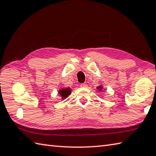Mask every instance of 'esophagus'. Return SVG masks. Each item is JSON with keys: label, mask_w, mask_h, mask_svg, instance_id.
Listing matches in <instances>:
<instances>
[{"label": "esophagus", "mask_w": 156, "mask_h": 156, "mask_svg": "<svg viewBox=\"0 0 156 156\" xmlns=\"http://www.w3.org/2000/svg\"><path fill=\"white\" fill-rule=\"evenodd\" d=\"M80 87L83 88H87L88 87V85L86 83H82L80 84Z\"/></svg>", "instance_id": "1"}]
</instances>
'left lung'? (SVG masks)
Instances as JSON below:
<instances>
[{
	"instance_id": "obj_1",
	"label": "left lung",
	"mask_w": 156,
	"mask_h": 156,
	"mask_svg": "<svg viewBox=\"0 0 156 156\" xmlns=\"http://www.w3.org/2000/svg\"><path fill=\"white\" fill-rule=\"evenodd\" d=\"M97 89L99 91H100V92H101V91L104 90V88H103V85H99V86L97 87Z\"/></svg>"
}]
</instances>
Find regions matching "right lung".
I'll list each match as a JSON object with an SVG mask.
<instances>
[{
    "label": "right lung",
    "mask_w": 156,
    "mask_h": 156,
    "mask_svg": "<svg viewBox=\"0 0 156 156\" xmlns=\"http://www.w3.org/2000/svg\"><path fill=\"white\" fill-rule=\"evenodd\" d=\"M72 93V89L71 88L69 87H66V88H59V90H58V94L62 97V99L64 100L66 98H68V97L69 95Z\"/></svg>",
    "instance_id": "right-lung-1"
}]
</instances>
